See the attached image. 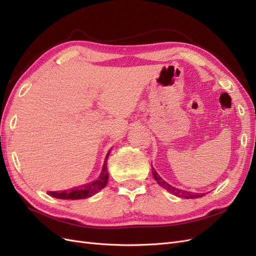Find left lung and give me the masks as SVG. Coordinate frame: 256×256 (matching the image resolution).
Returning <instances> with one entry per match:
<instances>
[{
  "instance_id": "obj_1",
  "label": "left lung",
  "mask_w": 256,
  "mask_h": 256,
  "mask_svg": "<svg viewBox=\"0 0 256 256\" xmlns=\"http://www.w3.org/2000/svg\"><path fill=\"white\" fill-rule=\"evenodd\" d=\"M152 170L154 178L157 180V182L161 186V187L164 188L168 192H171L172 194H174L178 198H202V196H205L204 193H193V192H189V191H184V190H182V189L175 188V187H173V186L168 184V182H166L164 180H162V178L156 172V170L152 168Z\"/></svg>"
}]
</instances>
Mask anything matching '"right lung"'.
<instances>
[{
    "label": "right lung",
    "instance_id": "right-lung-1",
    "mask_svg": "<svg viewBox=\"0 0 256 256\" xmlns=\"http://www.w3.org/2000/svg\"><path fill=\"white\" fill-rule=\"evenodd\" d=\"M109 152H108L106 157L104 164L102 166V171L96 180L79 186V187L72 188L69 190L58 191V192L49 191L48 194L53 198H62V200H81V198H90L92 196L96 194L97 192H99L100 190L106 187V184L108 182V178H109V175H108V170H106V160H108V156H109Z\"/></svg>",
    "mask_w": 256,
    "mask_h": 256
}]
</instances>
